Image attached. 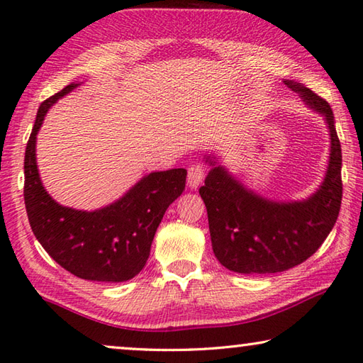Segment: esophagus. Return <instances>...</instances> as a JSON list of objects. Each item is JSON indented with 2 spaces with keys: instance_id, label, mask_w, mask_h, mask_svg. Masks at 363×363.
Here are the masks:
<instances>
[{
  "instance_id": "obj_1",
  "label": "esophagus",
  "mask_w": 363,
  "mask_h": 363,
  "mask_svg": "<svg viewBox=\"0 0 363 363\" xmlns=\"http://www.w3.org/2000/svg\"><path fill=\"white\" fill-rule=\"evenodd\" d=\"M205 179V169L202 164H192L188 169V186L191 189H197Z\"/></svg>"
}]
</instances>
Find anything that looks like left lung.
I'll use <instances>...</instances> for the list:
<instances>
[{
    "label": "left lung",
    "instance_id": "obj_1",
    "mask_svg": "<svg viewBox=\"0 0 363 363\" xmlns=\"http://www.w3.org/2000/svg\"><path fill=\"white\" fill-rule=\"evenodd\" d=\"M285 84L299 94L306 105L321 114L330 136L326 175L304 201H269L228 174L218 158L205 157L211 166L203 199L213 252L227 269L240 274H272L306 262L328 238L342 205V147L329 103L301 83Z\"/></svg>",
    "mask_w": 363,
    "mask_h": 363
}]
</instances>
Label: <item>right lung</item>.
<instances>
[{
  "mask_svg": "<svg viewBox=\"0 0 363 363\" xmlns=\"http://www.w3.org/2000/svg\"><path fill=\"white\" fill-rule=\"evenodd\" d=\"M78 86H65L37 111L25 152L28 219L42 247L73 276L94 282H125L145 266L167 206L184 191L186 171L147 174L116 202L94 211L59 205L42 184L35 140L48 109Z\"/></svg>",
  "mask_w": 363,
  "mask_h": 363,
  "instance_id": "right-lung-1",
  "label": "right lung"
}]
</instances>
